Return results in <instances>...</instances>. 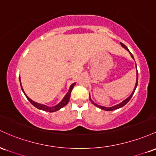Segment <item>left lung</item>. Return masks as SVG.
Masks as SVG:
<instances>
[{
	"instance_id": "obj_1",
	"label": "left lung",
	"mask_w": 156,
	"mask_h": 156,
	"mask_svg": "<svg viewBox=\"0 0 156 156\" xmlns=\"http://www.w3.org/2000/svg\"><path fill=\"white\" fill-rule=\"evenodd\" d=\"M121 45H122V47H124V48H125V49H127V51H128L129 52H130V55H131V57H133V56L132 55V54L130 53V51L128 50V48H127V46H126L125 45H124L123 43H121ZM134 59V58H133ZM137 85H138V71H137V80H136V86H135V88H134V90L133 91V93L132 94H131V95L130 96V97H129L128 98H127V99H126L125 100H124L123 101H122V102H121L120 104H119V105H115V106H113V107H111V108H106V107H103V106H100V105H97V104H95V103L94 102V101H93L91 99H90V101H91V102L93 103V104L95 106H97V107H98V108H101V110H104V111H114V110H116V109H119V108H122V107H123V106H125L126 104H127V102H128L130 100V99L131 98H132V97H133V94H134V92H135V90H136V87H137Z\"/></svg>"
}]
</instances>
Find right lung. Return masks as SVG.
I'll return each instance as SVG.
<instances>
[{"mask_svg":"<svg viewBox=\"0 0 156 156\" xmlns=\"http://www.w3.org/2000/svg\"><path fill=\"white\" fill-rule=\"evenodd\" d=\"M19 80H20V77H19ZM74 85H75V83H73L72 85H71V87H70V88H69V92H68L67 94H66V95L65 96V97L63 98V99H62V100L59 103V104H57V105H55V107H48V106L45 105L39 104V103L35 102V101H32L31 99H29V98L26 95L25 93H24V91H23V87H21V88H22V90L24 93V94H25V96L26 97V98H27V99H28V100L30 101L31 104L33 105L35 107V108H38V109H40V110H42V111H44L55 112V111H58V110H59V109H61V108H63L64 106H66V105L68 104V102H69V101L70 97H71V90H72V89H73V86H74ZM20 86H21V83H20Z\"/></svg>","mask_w":156,"mask_h":156,"instance_id":"right-lung-1","label":"right lung"}]
</instances>
